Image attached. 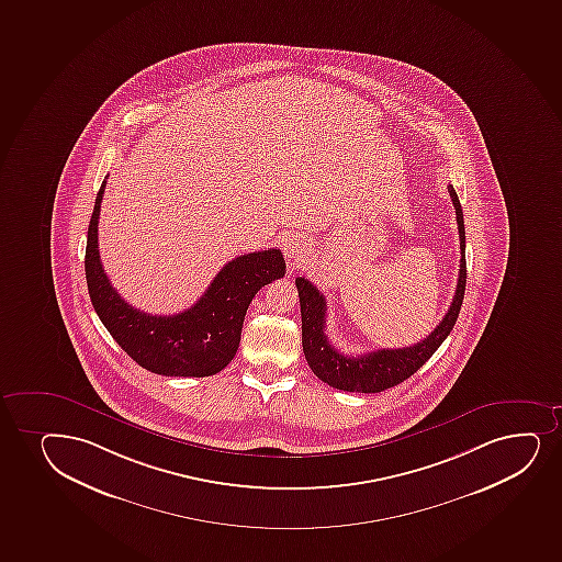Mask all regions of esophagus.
Here are the masks:
<instances>
[{
  "instance_id": "obj_1",
  "label": "esophagus",
  "mask_w": 562,
  "mask_h": 562,
  "mask_svg": "<svg viewBox=\"0 0 562 562\" xmlns=\"http://www.w3.org/2000/svg\"><path fill=\"white\" fill-rule=\"evenodd\" d=\"M283 251L284 257L289 258V260H300V258H305V255L310 252V246H307V241L300 234H291L289 238L284 239Z\"/></svg>"
}]
</instances>
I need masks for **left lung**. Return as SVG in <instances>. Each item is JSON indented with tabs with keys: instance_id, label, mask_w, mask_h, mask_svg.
Masks as SVG:
<instances>
[{
	"instance_id": "8db88e82",
	"label": "left lung",
	"mask_w": 562,
	"mask_h": 562,
	"mask_svg": "<svg viewBox=\"0 0 562 562\" xmlns=\"http://www.w3.org/2000/svg\"><path fill=\"white\" fill-rule=\"evenodd\" d=\"M448 193L452 196L456 215H458L459 249H461L458 289L445 318L424 341L416 342L413 347H403V349H381L360 356L341 355L336 347L329 345L328 336L324 334L326 300L323 292H318L315 284L307 279H296L297 296L302 307V345H304L305 360L310 363L311 371L321 381L342 392H358V394H376L387 387L397 386L401 382L407 381L411 374L416 373L452 331L463 304L467 260H464L463 210L453 186H448Z\"/></svg>"
}]
</instances>
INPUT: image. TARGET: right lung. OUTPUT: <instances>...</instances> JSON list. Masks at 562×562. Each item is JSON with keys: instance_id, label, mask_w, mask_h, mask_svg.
Returning <instances> with one entry per match:
<instances>
[{"instance_id": "add662e5", "label": "right lung", "mask_w": 562, "mask_h": 562, "mask_svg": "<svg viewBox=\"0 0 562 562\" xmlns=\"http://www.w3.org/2000/svg\"><path fill=\"white\" fill-rule=\"evenodd\" d=\"M99 189L88 226L86 281L104 328L140 368L165 376L220 373L238 350L247 307L265 284L284 276L279 249L241 255L221 268L201 300L178 315H149L127 304L104 273L98 247Z\"/></svg>"}]
</instances>
